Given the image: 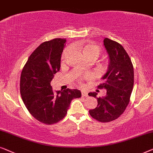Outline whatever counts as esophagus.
<instances>
[{
	"mask_svg": "<svg viewBox=\"0 0 153 153\" xmlns=\"http://www.w3.org/2000/svg\"><path fill=\"white\" fill-rule=\"evenodd\" d=\"M81 93H82V97H87V96H88V94H87V93L85 91H84V90L81 91Z\"/></svg>",
	"mask_w": 153,
	"mask_h": 153,
	"instance_id": "34e87169",
	"label": "esophagus"
}]
</instances>
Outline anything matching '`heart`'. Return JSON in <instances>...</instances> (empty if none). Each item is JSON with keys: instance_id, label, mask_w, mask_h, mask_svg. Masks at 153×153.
Wrapping results in <instances>:
<instances>
[{"instance_id": "b5f03b06", "label": "heart", "mask_w": 153, "mask_h": 153, "mask_svg": "<svg viewBox=\"0 0 153 153\" xmlns=\"http://www.w3.org/2000/svg\"><path fill=\"white\" fill-rule=\"evenodd\" d=\"M70 47H67L64 50L62 54V61L64 62L66 59L67 54H68L69 50H70ZM82 52L84 55L86 56L87 59H94L97 58L101 54V48L99 45L95 44H87L83 47ZM75 78H78L79 82H81L82 80H87L91 78V74L89 72H78L75 75Z\"/></svg>"}]
</instances>
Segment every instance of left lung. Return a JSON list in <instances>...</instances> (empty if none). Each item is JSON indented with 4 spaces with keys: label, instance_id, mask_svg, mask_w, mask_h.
<instances>
[{
    "label": "left lung",
    "instance_id": "obj_1",
    "mask_svg": "<svg viewBox=\"0 0 153 153\" xmlns=\"http://www.w3.org/2000/svg\"><path fill=\"white\" fill-rule=\"evenodd\" d=\"M103 45L108 53L110 63L107 73L102 78L103 82L99 89H106L104 97H97L96 92L88 94L97 99V107L89 110L90 115L101 123L117 119L129 104L134 87V67L129 56L120 44L105 38Z\"/></svg>",
    "mask_w": 153,
    "mask_h": 153
}]
</instances>
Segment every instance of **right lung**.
<instances>
[{
  "mask_svg": "<svg viewBox=\"0 0 153 153\" xmlns=\"http://www.w3.org/2000/svg\"><path fill=\"white\" fill-rule=\"evenodd\" d=\"M66 38H54L40 44L22 69L20 93L28 112L45 125L59 123L66 116L71 101L81 97L78 89L53 91L50 83L60 70Z\"/></svg>",
  "mask_w": 153,
  "mask_h": 153,
  "instance_id": "right-lung-1",
  "label": "right lung"
}]
</instances>
